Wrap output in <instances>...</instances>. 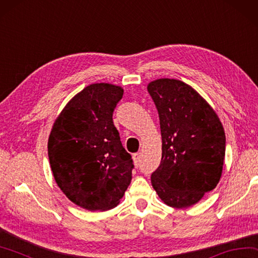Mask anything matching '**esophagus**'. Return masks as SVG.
Returning <instances> with one entry per match:
<instances>
[{
  "label": "esophagus",
  "mask_w": 258,
  "mask_h": 258,
  "mask_svg": "<svg viewBox=\"0 0 258 258\" xmlns=\"http://www.w3.org/2000/svg\"><path fill=\"white\" fill-rule=\"evenodd\" d=\"M133 161L135 167L140 166V162H141V158H140V153H135L133 154Z\"/></svg>",
  "instance_id": "esophagus-1"
}]
</instances>
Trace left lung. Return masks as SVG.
I'll return each instance as SVG.
<instances>
[{
  "label": "left lung",
  "mask_w": 258,
  "mask_h": 258,
  "mask_svg": "<svg viewBox=\"0 0 258 258\" xmlns=\"http://www.w3.org/2000/svg\"><path fill=\"white\" fill-rule=\"evenodd\" d=\"M160 119L162 157L151 176L168 207L189 208L214 189L221 178L226 135L209 102L189 84L157 79L148 84Z\"/></svg>",
  "instance_id": "left-lung-1"
}]
</instances>
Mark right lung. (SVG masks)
Listing matches in <instances>:
<instances>
[{
	"mask_svg": "<svg viewBox=\"0 0 258 258\" xmlns=\"http://www.w3.org/2000/svg\"><path fill=\"white\" fill-rule=\"evenodd\" d=\"M123 93L115 84L92 83L65 105L51 127L48 158L55 181L82 209H114L132 180L133 160L113 123Z\"/></svg>",
	"mask_w": 258,
	"mask_h": 258,
	"instance_id": "1",
	"label": "right lung"
}]
</instances>
